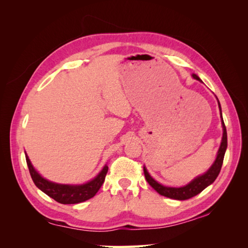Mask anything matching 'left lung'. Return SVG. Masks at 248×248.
<instances>
[{"label":"left lung","mask_w":248,"mask_h":248,"mask_svg":"<svg viewBox=\"0 0 248 248\" xmlns=\"http://www.w3.org/2000/svg\"><path fill=\"white\" fill-rule=\"evenodd\" d=\"M192 77H193V78L202 81L197 74H192ZM218 106H219V110H220V115H221V108H220L219 101H218ZM221 122H222V128H223V136H222L221 144H220V147L218 150V153H217L215 162L213 163V166L209 169V170L206 172V174L196 178L193 181H191L186 186L176 188V187L163 186V185L159 184L158 182H156L155 180L149 175V172L147 171L146 168H144V174H145V177H146V180L148 181V183L151 185L157 192L161 194V196L170 198V199L179 200V201L188 200L194 196H197V194H199L200 192L204 190L207 186L212 184L215 181L217 176L219 175L221 167H222L224 153H226V150L228 147L227 128H226V125H224V122L222 120V116H221Z\"/></svg>","instance_id":"obj_1"}]
</instances>
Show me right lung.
Segmentation results:
<instances>
[{
    "label": "right lung",
    "mask_w": 248,
    "mask_h": 248,
    "mask_svg": "<svg viewBox=\"0 0 248 248\" xmlns=\"http://www.w3.org/2000/svg\"><path fill=\"white\" fill-rule=\"evenodd\" d=\"M26 160L30 175H31L35 185L44 193H46L48 197L54 199L58 202H61V204H78V202H85L89 199L93 198L103 184L107 172L108 170V167L106 166L99 172L98 176L94 178L92 181H90L86 184L63 185L52 183L47 181L46 179H43L38 172L35 170L27 155Z\"/></svg>",
    "instance_id": "1"
}]
</instances>
